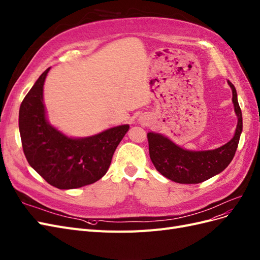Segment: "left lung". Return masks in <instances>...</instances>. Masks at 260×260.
Instances as JSON below:
<instances>
[{"instance_id":"obj_1","label":"left lung","mask_w":260,"mask_h":260,"mask_svg":"<svg viewBox=\"0 0 260 260\" xmlns=\"http://www.w3.org/2000/svg\"><path fill=\"white\" fill-rule=\"evenodd\" d=\"M232 103L238 116L233 138L227 144L205 151H189L177 146L167 137L153 132L148 133L150 158L158 173L178 183H200L221 173L236 154L243 128L242 111L238 103L237 89L230 81Z\"/></svg>"}]
</instances>
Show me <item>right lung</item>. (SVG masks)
<instances>
[{
    "label": "right lung",
    "mask_w": 260,
    "mask_h": 260,
    "mask_svg": "<svg viewBox=\"0 0 260 260\" xmlns=\"http://www.w3.org/2000/svg\"><path fill=\"white\" fill-rule=\"evenodd\" d=\"M49 69L40 75L20 105L19 132L23 153L32 169L49 185L58 189L81 188L105 176L129 125H120L84 138L66 136L46 119L43 85Z\"/></svg>",
    "instance_id": "obj_1"
}]
</instances>
